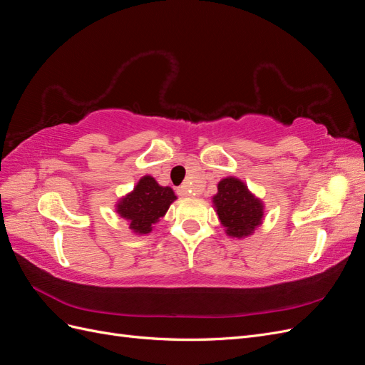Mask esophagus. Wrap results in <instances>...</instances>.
Returning a JSON list of instances; mask_svg holds the SVG:
<instances>
[{"mask_svg":"<svg viewBox=\"0 0 365 365\" xmlns=\"http://www.w3.org/2000/svg\"><path fill=\"white\" fill-rule=\"evenodd\" d=\"M176 192H178L180 196H190L192 195V192L189 190V187H187V185L178 187V189H176Z\"/></svg>","mask_w":365,"mask_h":365,"instance_id":"34e87169","label":"esophagus"}]
</instances>
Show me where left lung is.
Listing matches in <instances>:
<instances>
[{
	"instance_id": "8db88e82",
	"label": "left lung",
	"mask_w": 365,
	"mask_h": 365,
	"mask_svg": "<svg viewBox=\"0 0 365 365\" xmlns=\"http://www.w3.org/2000/svg\"><path fill=\"white\" fill-rule=\"evenodd\" d=\"M213 204L220 224L227 228V235L231 237H247L262 224V201L233 176H228L217 184Z\"/></svg>"
}]
</instances>
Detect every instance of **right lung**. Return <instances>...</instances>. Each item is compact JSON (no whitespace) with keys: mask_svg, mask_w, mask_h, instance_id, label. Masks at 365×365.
Here are the masks:
<instances>
[{"mask_svg":"<svg viewBox=\"0 0 365 365\" xmlns=\"http://www.w3.org/2000/svg\"><path fill=\"white\" fill-rule=\"evenodd\" d=\"M176 196L170 187L160 185L152 176H143L132 190L117 204V213L129 222L138 235H148L152 225L168 212Z\"/></svg>","mask_w":365,"mask_h":365,"instance_id":"1","label":"right lung"}]
</instances>
